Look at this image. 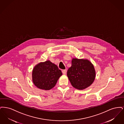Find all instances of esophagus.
Wrapping results in <instances>:
<instances>
[{"label": "esophagus", "mask_w": 124, "mask_h": 124, "mask_svg": "<svg viewBox=\"0 0 124 124\" xmlns=\"http://www.w3.org/2000/svg\"><path fill=\"white\" fill-rule=\"evenodd\" d=\"M62 71V73H63V74L64 75H65V74H66V70H63Z\"/></svg>", "instance_id": "esophagus-1"}]
</instances>
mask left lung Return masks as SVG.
<instances>
[{
	"mask_svg": "<svg viewBox=\"0 0 124 124\" xmlns=\"http://www.w3.org/2000/svg\"><path fill=\"white\" fill-rule=\"evenodd\" d=\"M67 75L71 85L81 90L88 87L94 82L96 71L93 65L88 59L72 58Z\"/></svg>",
	"mask_w": 124,
	"mask_h": 124,
	"instance_id": "left-lung-1",
	"label": "left lung"
}]
</instances>
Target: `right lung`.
<instances>
[{"label":"right lung","instance_id":"obj_1","mask_svg":"<svg viewBox=\"0 0 124 124\" xmlns=\"http://www.w3.org/2000/svg\"><path fill=\"white\" fill-rule=\"evenodd\" d=\"M62 72L57 65L47 60L40 62L34 67L32 80L38 88L49 90L55 86Z\"/></svg>","mask_w":124,"mask_h":124}]
</instances>
